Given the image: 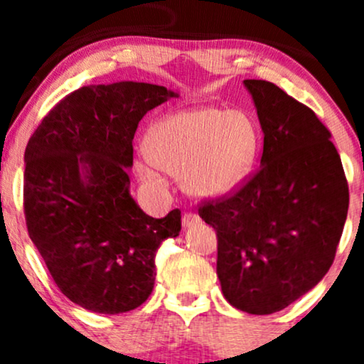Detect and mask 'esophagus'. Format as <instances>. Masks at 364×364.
<instances>
[{"instance_id": "esophagus-1", "label": "esophagus", "mask_w": 364, "mask_h": 364, "mask_svg": "<svg viewBox=\"0 0 364 364\" xmlns=\"http://www.w3.org/2000/svg\"><path fill=\"white\" fill-rule=\"evenodd\" d=\"M200 224V217L196 214H191V212H188V214L183 215V228L185 229H190L193 228V225Z\"/></svg>"}]
</instances>
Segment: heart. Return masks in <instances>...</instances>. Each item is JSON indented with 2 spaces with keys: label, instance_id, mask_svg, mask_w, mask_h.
Returning a JSON list of instances; mask_svg holds the SVG:
<instances>
[{
  "label": "heart",
  "instance_id": "heart-1",
  "mask_svg": "<svg viewBox=\"0 0 364 364\" xmlns=\"http://www.w3.org/2000/svg\"><path fill=\"white\" fill-rule=\"evenodd\" d=\"M258 144V128L248 112L214 106L188 107L149 128V156L136 169L152 190L168 188L169 171L179 173L186 193L214 200L241 186L253 168Z\"/></svg>",
  "mask_w": 364,
  "mask_h": 364
}]
</instances>
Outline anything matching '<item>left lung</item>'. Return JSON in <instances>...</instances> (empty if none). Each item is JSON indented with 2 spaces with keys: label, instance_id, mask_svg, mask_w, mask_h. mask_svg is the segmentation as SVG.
<instances>
[{
  "label": "left lung",
  "instance_id": "left-lung-1",
  "mask_svg": "<svg viewBox=\"0 0 364 364\" xmlns=\"http://www.w3.org/2000/svg\"><path fill=\"white\" fill-rule=\"evenodd\" d=\"M263 132L260 169L231 198L205 203L224 298L252 315L281 311L328 272L349 207L330 132L265 80H245Z\"/></svg>",
  "mask_w": 364,
  "mask_h": 364
}]
</instances>
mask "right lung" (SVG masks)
<instances>
[{
  "instance_id": "1",
  "label": "right lung",
  "mask_w": 364,
  "mask_h": 364,
  "mask_svg": "<svg viewBox=\"0 0 364 364\" xmlns=\"http://www.w3.org/2000/svg\"><path fill=\"white\" fill-rule=\"evenodd\" d=\"M178 92L145 82L87 85L41 121L25 149L28 236L70 301L118 315L147 301L156 253L181 231V212L145 214L129 193L140 119Z\"/></svg>"
}]
</instances>
